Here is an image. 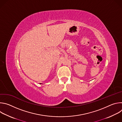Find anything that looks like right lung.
<instances>
[{
    "mask_svg": "<svg viewBox=\"0 0 122 122\" xmlns=\"http://www.w3.org/2000/svg\"><path fill=\"white\" fill-rule=\"evenodd\" d=\"M40 84H41V83H40Z\"/></svg>",
    "mask_w": 122,
    "mask_h": 122,
    "instance_id": "right-lung-1",
    "label": "right lung"
}]
</instances>
